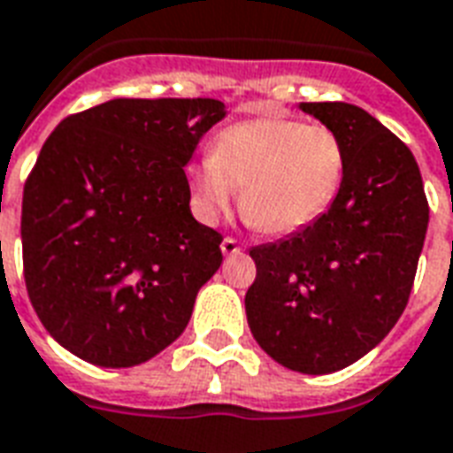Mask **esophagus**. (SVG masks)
Returning <instances> with one entry per match:
<instances>
[{"instance_id": "obj_1", "label": "esophagus", "mask_w": 453, "mask_h": 453, "mask_svg": "<svg viewBox=\"0 0 453 453\" xmlns=\"http://www.w3.org/2000/svg\"><path fill=\"white\" fill-rule=\"evenodd\" d=\"M220 252L226 254V257H233V254H240V244H237L235 237H226V240L220 242Z\"/></svg>"}]
</instances>
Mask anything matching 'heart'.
Segmentation results:
<instances>
[{
    "mask_svg": "<svg viewBox=\"0 0 453 453\" xmlns=\"http://www.w3.org/2000/svg\"><path fill=\"white\" fill-rule=\"evenodd\" d=\"M348 150L326 124L259 117L230 124L211 156L189 167V203L199 220L218 223L240 189L252 226L288 235L317 223L346 182Z\"/></svg>",
    "mask_w": 453,
    "mask_h": 453,
    "instance_id": "1",
    "label": "heart"
}]
</instances>
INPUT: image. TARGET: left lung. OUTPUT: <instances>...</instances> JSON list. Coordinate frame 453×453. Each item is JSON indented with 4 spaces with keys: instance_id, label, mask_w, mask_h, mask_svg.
I'll list each match as a JSON object with an SVG mask.
<instances>
[{
    "instance_id": "8db88e82",
    "label": "left lung",
    "mask_w": 453,
    "mask_h": 453,
    "mask_svg": "<svg viewBox=\"0 0 453 453\" xmlns=\"http://www.w3.org/2000/svg\"><path fill=\"white\" fill-rule=\"evenodd\" d=\"M343 139L346 182L311 226L250 250L252 336L278 365L329 374L357 363L408 304L430 209L413 153L350 103H300Z\"/></svg>"
}]
</instances>
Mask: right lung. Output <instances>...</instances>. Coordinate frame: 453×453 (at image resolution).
Here are the masks:
<instances>
[{
	"label": "right lung",
	"instance_id": "right-lung-1",
	"mask_svg": "<svg viewBox=\"0 0 453 453\" xmlns=\"http://www.w3.org/2000/svg\"><path fill=\"white\" fill-rule=\"evenodd\" d=\"M226 117L213 98H115L57 124L23 187V276L57 343L134 367L182 336L223 237L184 167Z\"/></svg>",
	"mask_w": 453,
	"mask_h": 453
}]
</instances>
